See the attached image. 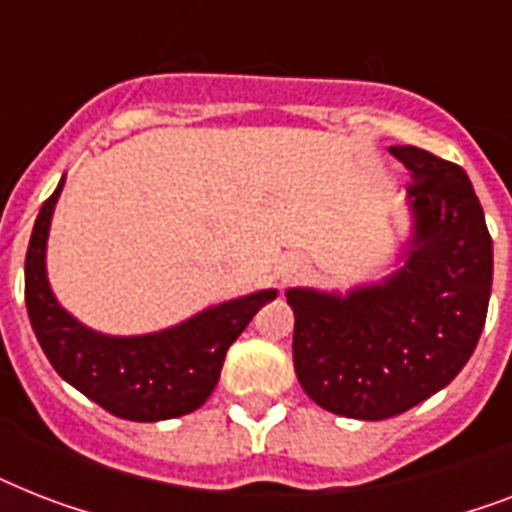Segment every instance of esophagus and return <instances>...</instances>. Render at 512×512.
Wrapping results in <instances>:
<instances>
[{"label": "esophagus", "instance_id": "34e87169", "mask_svg": "<svg viewBox=\"0 0 512 512\" xmlns=\"http://www.w3.org/2000/svg\"><path fill=\"white\" fill-rule=\"evenodd\" d=\"M303 271H305L303 260H295V257H292V260H284V263H281L279 279L284 281V284H287V281L300 279V276H303Z\"/></svg>", "mask_w": 512, "mask_h": 512}]
</instances>
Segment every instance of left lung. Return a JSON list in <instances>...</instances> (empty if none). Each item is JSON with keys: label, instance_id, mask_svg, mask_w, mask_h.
I'll return each mask as SVG.
<instances>
[{"label": "left lung", "instance_id": "8db88e82", "mask_svg": "<svg viewBox=\"0 0 512 512\" xmlns=\"http://www.w3.org/2000/svg\"><path fill=\"white\" fill-rule=\"evenodd\" d=\"M390 154L412 172L404 265L345 297L287 292L297 380L350 420H388L446 388L476 350L492 295V236L465 170L414 146Z\"/></svg>", "mask_w": 512, "mask_h": 512}]
</instances>
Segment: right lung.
I'll use <instances>...</instances> for the list:
<instances>
[{"instance_id":"1","label":"right lung","mask_w":512,"mask_h":512,"mask_svg":"<svg viewBox=\"0 0 512 512\" xmlns=\"http://www.w3.org/2000/svg\"><path fill=\"white\" fill-rule=\"evenodd\" d=\"M66 175L36 215L26 252V308L34 335L55 372L114 417L156 422L196 412L215 390L225 353L276 289L212 305L154 335L92 332L60 308L47 281L44 255L55 201Z\"/></svg>"}]
</instances>
